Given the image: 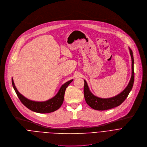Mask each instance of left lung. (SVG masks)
Segmentation results:
<instances>
[{
  "mask_svg": "<svg viewBox=\"0 0 147 147\" xmlns=\"http://www.w3.org/2000/svg\"><path fill=\"white\" fill-rule=\"evenodd\" d=\"M130 54L131 58V76L127 86L125 90L117 96L108 98H102L94 96L90 90L89 86L85 80L84 84V96L86 103L91 108L98 111H104L109 109L120 105L127 97L129 93L132 89L134 80V58L133 51L129 47Z\"/></svg>",
  "mask_w": 147,
  "mask_h": 147,
  "instance_id": "8db88e82",
  "label": "left lung"
}]
</instances>
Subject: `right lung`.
<instances>
[{
	"mask_svg": "<svg viewBox=\"0 0 147 147\" xmlns=\"http://www.w3.org/2000/svg\"><path fill=\"white\" fill-rule=\"evenodd\" d=\"M12 85L21 102L29 109L40 113L53 112L59 108L63 103L65 92L68 86L73 81V79L68 81L61 86L57 94L52 98L46 101H35L29 100L19 93L14 84L12 78Z\"/></svg>",
	"mask_w": 147,
	"mask_h": 147,
	"instance_id": "1",
	"label": "right lung"
}]
</instances>
